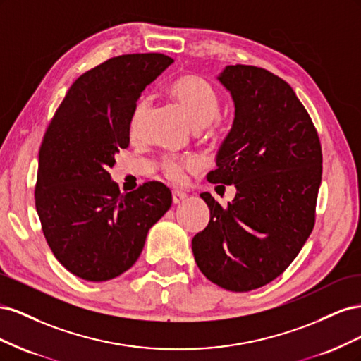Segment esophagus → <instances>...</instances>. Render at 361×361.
Wrapping results in <instances>:
<instances>
[{
    "instance_id": "obj_1",
    "label": "esophagus",
    "mask_w": 361,
    "mask_h": 361,
    "mask_svg": "<svg viewBox=\"0 0 361 361\" xmlns=\"http://www.w3.org/2000/svg\"><path fill=\"white\" fill-rule=\"evenodd\" d=\"M171 197H173V203H174V204H179V203H182L185 199H187V194L180 192V191H173Z\"/></svg>"
}]
</instances>
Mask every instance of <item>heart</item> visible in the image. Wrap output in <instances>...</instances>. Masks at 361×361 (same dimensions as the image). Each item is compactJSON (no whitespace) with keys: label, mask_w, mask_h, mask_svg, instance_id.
Masks as SVG:
<instances>
[{"label":"heart","mask_w":361,"mask_h":361,"mask_svg":"<svg viewBox=\"0 0 361 361\" xmlns=\"http://www.w3.org/2000/svg\"><path fill=\"white\" fill-rule=\"evenodd\" d=\"M167 94L171 101L176 102L180 110L188 116L194 128H204L215 123V118L220 114V94L215 87L199 75H182L174 80L167 89ZM149 111V104L141 99L129 118V135L130 138H138L143 134L146 116ZM166 176L174 182L182 183L185 180V173L192 171L199 167V161L195 158L174 159L166 158L161 164Z\"/></svg>","instance_id":"1"}]
</instances>
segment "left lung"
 I'll list each match as a JSON object with an SVG mask.
<instances>
[{"mask_svg":"<svg viewBox=\"0 0 361 361\" xmlns=\"http://www.w3.org/2000/svg\"><path fill=\"white\" fill-rule=\"evenodd\" d=\"M216 80L231 92L235 118L207 180L235 185L236 195L223 207L200 194L211 220L191 245L212 283L248 292L279 277L310 236L322 152L309 113L277 75L236 64Z\"/></svg>","mask_w":361,"mask_h":361,"instance_id":"left-lung-1","label":"left lung"}]
</instances>
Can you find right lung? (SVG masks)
<instances>
[{"label":"right lung","mask_w":361,"mask_h":361,"mask_svg":"<svg viewBox=\"0 0 361 361\" xmlns=\"http://www.w3.org/2000/svg\"><path fill=\"white\" fill-rule=\"evenodd\" d=\"M173 61L128 54L87 71L43 137L35 191L42 231L60 264L82 280L123 274L143 251L149 228L170 209L164 183L122 194L108 169L129 146V118L141 92Z\"/></svg>","instance_id":"obj_1"}]
</instances>
